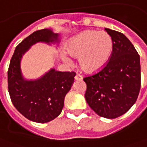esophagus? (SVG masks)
<instances>
[{
	"mask_svg": "<svg viewBox=\"0 0 147 147\" xmlns=\"http://www.w3.org/2000/svg\"><path fill=\"white\" fill-rule=\"evenodd\" d=\"M74 78H75V80H82V76L80 75L79 74H77L75 75V77H74Z\"/></svg>",
	"mask_w": 147,
	"mask_h": 147,
	"instance_id": "34e87169",
	"label": "esophagus"
}]
</instances>
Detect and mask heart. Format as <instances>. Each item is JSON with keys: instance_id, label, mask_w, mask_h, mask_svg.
Masks as SVG:
<instances>
[{"instance_id": "obj_1", "label": "heart", "mask_w": 147, "mask_h": 147, "mask_svg": "<svg viewBox=\"0 0 147 147\" xmlns=\"http://www.w3.org/2000/svg\"><path fill=\"white\" fill-rule=\"evenodd\" d=\"M71 57L78 58L80 69L86 73L101 70L110 60L113 51V41L106 32L86 30L71 38L65 45ZM65 62L69 63V57L62 54Z\"/></svg>"}]
</instances>
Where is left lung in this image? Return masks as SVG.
<instances>
[{
    "mask_svg": "<svg viewBox=\"0 0 147 147\" xmlns=\"http://www.w3.org/2000/svg\"><path fill=\"white\" fill-rule=\"evenodd\" d=\"M113 41L110 60L98 73L84 78L85 98L99 116L116 118L135 103L141 87L140 57L123 33L105 29Z\"/></svg>",
    "mask_w": 147,
    "mask_h": 147,
    "instance_id": "left-lung-1",
    "label": "left lung"
}]
</instances>
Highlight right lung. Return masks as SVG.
<instances>
[{"label":"right lung","mask_w":147,"mask_h":147,"mask_svg":"<svg viewBox=\"0 0 147 147\" xmlns=\"http://www.w3.org/2000/svg\"><path fill=\"white\" fill-rule=\"evenodd\" d=\"M57 42L58 34L50 29L35 31L15 49L8 70V89L15 108L30 121L45 123L56 118L64 106L65 97L71 89L75 72L51 69L37 80H25L21 70L22 56L37 42Z\"/></svg>","instance_id":"right-lung-1"}]
</instances>
